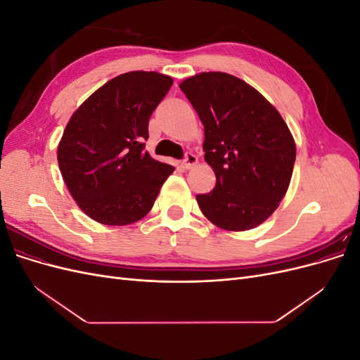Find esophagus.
I'll return each instance as SVG.
<instances>
[{
    "label": "esophagus",
    "instance_id": "1",
    "mask_svg": "<svg viewBox=\"0 0 360 360\" xmlns=\"http://www.w3.org/2000/svg\"><path fill=\"white\" fill-rule=\"evenodd\" d=\"M197 163H198V158L195 156L193 153H186V156H184V159H183V167L186 169L195 167Z\"/></svg>",
    "mask_w": 360,
    "mask_h": 360
}]
</instances>
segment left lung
Masks as SVG:
<instances>
[{"instance_id": "1", "label": "left lung", "mask_w": 360, "mask_h": 360, "mask_svg": "<svg viewBox=\"0 0 360 360\" xmlns=\"http://www.w3.org/2000/svg\"><path fill=\"white\" fill-rule=\"evenodd\" d=\"M204 124V159L216 186L197 195L202 214L226 231H246L274 213L290 186L296 144L263 94L233 75L202 72L180 84Z\"/></svg>"}]
</instances>
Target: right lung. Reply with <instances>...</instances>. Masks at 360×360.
<instances>
[{
  "instance_id": "right-lung-1",
  "label": "right lung",
  "mask_w": 360,
  "mask_h": 360,
  "mask_svg": "<svg viewBox=\"0 0 360 360\" xmlns=\"http://www.w3.org/2000/svg\"><path fill=\"white\" fill-rule=\"evenodd\" d=\"M172 78L127 72L73 112L58 144V167L79 209L103 225L134 224L151 210L174 167L144 150L148 120Z\"/></svg>"
}]
</instances>
